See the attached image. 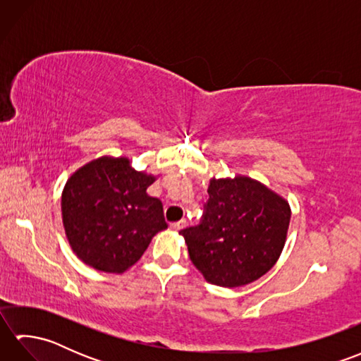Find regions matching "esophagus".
I'll return each instance as SVG.
<instances>
[{
    "mask_svg": "<svg viewBox=\"0 0 361 361\" xmlns=\"http://www.w3.org/2000/svg\"><path fill=\"white\" fill-rule=\"evenodd\" d=\"M186 226V220H180V221H175V224L171 225L172 229H175V231H180V229H183Z\"/></svg>",
    "mask_w": 361,
    "mask_h": 361,
    "instance_id": "1",
    "label": "esophagus"
}]
</instances>
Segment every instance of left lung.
I'll return each instance as SVG.
<instances>
[{"label":"left lung","instance_id":"obj_1","mask_svg":"<svg viewBox=\"0 0 361 361\" xmlns=\"http://www.w3.org/2000/svg\"><path fill=\"white\" fill-rule=\"evenodd\" d=\"M202 221L183 229L189 257L204 279L242 287L264 276L279 259L290 225V206L248 176L212 178Z\"/></svg>","mask_w":361,"mask_h":361}]
</instances>
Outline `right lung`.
<instances>
[{
    "label": "right lung",
    "instance_id": "obj_1",
    "mask_svg": "<svg viewBox=\"0 0 361 361\" xmlns=\"http://www.w3.org/2000/svg\"><path fill=\"white\" fill-rule=\"evenodd\" d=\"M155 176L130 167L128 158L90 161L66 181L62 219L73 251L87 265L124 273L167 228L163 203L147 195Z\"/></svg>",
    "mask_w": 361,
    "mask_h": 361
}]
</instances>
